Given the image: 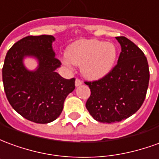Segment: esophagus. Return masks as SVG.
Listing matches in <instances>:
<instances>
[{"mask_svg": "<svg viewBox=\"0 0 159 159\" xmlns=\"http://www.w3.org/2000/svg\"><path fill=\"white\" fill-rule=\"evenodd\" d=\"M83 84V82L81 81V80L79 79H76V82H75V85H76V87H79L81 86Z\"/></svg>", "mask_w": 159, "mask_h": 159, "instance_id": "1", "label": "esophagus"}]
</instances>
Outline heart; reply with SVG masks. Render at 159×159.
<instances>
[{"mask_svg": "<svg viewBox=\"0 0 159 159\" xmlns=\"http://www.w3.org/2000/svg\"><path fill=\"white\" fill-rule=\"evenodd\" d=\"M115 44L95 39H81L68 47L64 62L81 66V72L89 80H99L109 74L117 59Z\"/></svg>", "mask_w": 159, "mask_h": 159, "instance_id": "heart-1", "label": "heart"}]
</instances>
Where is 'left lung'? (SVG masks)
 Returning a JSON list of instances; mask_svg holds the SVG:
<instances>
[{
    "instance_id": "1",
    "label": "left lung",
    "mask_w": 159,
    "mask_h": 159,
    "mask_svg": "<svg viewBox=\"0 0 159 159\" xmlns=\"http://www.w3.org/2000/svg\"><path fill=\"white\" fill-rule=\"evenodd\" d=\"M116 39L122 48L117 66L103 78L85 83L91 91L86 108L100 123L120 122L135 113L143 104L149 84L144 52L124 36Z\"/></svg>"
}]
</instances>
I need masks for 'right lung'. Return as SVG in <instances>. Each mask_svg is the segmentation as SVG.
<instances>
[{
  "instance_id": "add662e5",
  "label": "right lung",
  "mask_w": 159,
  "mask_h": 159,
  "mask_svg": "<svg viewBox=\"0 0 159 159\" xmlns=\"http://www.w3.org/2000/svg\"><path fill=\"white\" fill-rule=\"evenodd\" d=\"M54 36H26L7 52L2 81L9 103L22 117L36 123H48L59 117L64 102L75 89V78L65 79L56 72L61 66L52 49ZM25 57H34L38 67L28 70Z\"/></svg>"
}]
</instances>
